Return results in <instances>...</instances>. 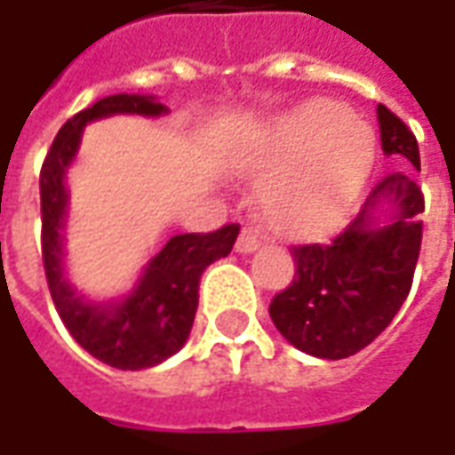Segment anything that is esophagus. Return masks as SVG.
I'll return each instance as SVG.
<instances>
[{
  "mask_svg": "<svg viewBox=\"0 0 455 455\" xmlns=\"http://www.w3.org/2000/svg\"><path fill=\"white\" fill-rule=\"evenodd\" d=\"M258 245H260V240H258L253 230H243L240 237H237L235 251L237 253H253V251H258Z\"/></svg>",
  "mask_w": 455,
  "mask_h": 455,
  "instance_id": "34e87169",
  "label": "esophagus"
}]
</instances>
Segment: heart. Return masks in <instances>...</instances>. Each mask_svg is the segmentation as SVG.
<instances>
[{
	"mask_svg": "<svg viewBox=\"0 0 455 455\" xmlns=\"http://www.w3.org/2000/svg\"><path fill=\"white\" fill-rule=\"evenodd\" d=\"M375 159V133L334 100H308L283 116L245 166L273 172L260 189L263 215L289 235L331 230L359 195Z\"/></svg>",
	"mask_w": 455,
	"mask_h": 455,
	"instance_id": "1",
	"label": "heart"
}]
</instances>
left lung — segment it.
Returning <instances> with one entry per match:
<instances>
[{"label":"left lung","instance_id":"obj_1","mask_svg":"<svg viewBox=\"0 0 455 455\" xmlns=\"http://www.w3.org/2000/svg\"><path fill=\"white\" fill-rule=\"evenodd\" d=\"M377 121L382 151L420 172L411 129L382 103ZM385 204L391 207L387 216L381 215ZM423 207L420 187L395 172L375 184L362 212L331 243L293 245V281L268 306L275 329L296 349L319 359L352 357L375 341L411 293Z\"/></svg>","mask_w":455,"mask_h":455}]
</instances>
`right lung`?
Wrapping results in <instances>:
<instances>
[{
    "label": "right lung",
    "mask_w": 455,
    "mask_h": 455,
    "mask_svg": "<svg viewBox=\"0 0 455 455\" xmlns=\"http://www.w3.org/2000/svg\"><path fill=\"white\" fill-rule=\"evenodd\" d=\"M114 114L162 116L166 106L154 96L118 93L100 98L65 121L40 172L43 263L47 289L70 337L116 370H147L184 347L200 301L202 273L233 251L240 225L233 222L215 233L169 237L144 268L136 289L121 301L93 304L78 296L62 271V228L68 212L65 172L78 154L85 124Z\"/></svg>",
    "instance_id": "1"
}]
</instances>
